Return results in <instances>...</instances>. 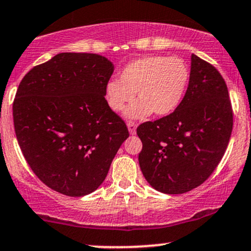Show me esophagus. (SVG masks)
<instances>
[{
  "label": "esophagus",
  "mask_w": 251,
  "mask_h": 251,
  "mask_svg": "<svg viewBox=\"0 0 251 251\" xmlns=\"http://www.w3.org/2000/svg\"><path fill=\"white\" fill-rule=\"evenodd\" d=\"M127 128H128V132L129 134H135V131H137V124L133 123V122H128L127 123Z\"/></svg>",
  "instance_id": "1"
}]
</instances>
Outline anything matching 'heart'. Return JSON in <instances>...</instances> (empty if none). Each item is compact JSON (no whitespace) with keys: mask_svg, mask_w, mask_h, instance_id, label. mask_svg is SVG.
<instances>
[{"mask_svg":"<svg viewBox=\"0 0 251 251\" xmlns=\"http://www.w3.org/2000/svg\"><path fill=\"white\" fill-rule=\"evenodd\" d=\"M189 80V67L180 57H140L124 67L120 79L106 82L105 98L112 111L120 112L137 92L139 100L126 109V117L142 119L152 112L159 117L169 116L180 105Z\"/></svg>","mask_w":251,"mask_h":251,"instance_id":"1","label":"heart"}]
</instances>
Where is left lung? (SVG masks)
Segmentation results:
<instances>
[{"label": "left lung", "instance_id": "left-lung-1", "mask_svg": "<svg viewBox=\"0 0 251 251\" xmlns=\"http://www.w3.org/2000/svg\"><path fill=\"white\" fill-rule=\"evenodd\" d=\"M232 131L227 87L212 65L191 55L189 86L175 112L139 125V165L152 188L168 195L203 184L221 162Z\"/></svg>", "mask_w": 251, "mask_h": 251}]
</instances>
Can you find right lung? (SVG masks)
I'll return each mask as SVG.
<instances>
[{
    "mask_svg": "<svg viewBox=\"0 0 251 251\" xmlns=\"http://www.w3.org/2000/svg\"><path fill=\"white\" fill-rule=\"evenodd\" d=\"M113 71L98 54L60 53L20 82L13 103L17 142L34 174L60 194L96 191L128 138L105 99Z\"/></svg>",
    "mask_w": 251,
    "mask_h": 251,
    "instance_id": "add662e5",
    "label": "right lung"
}]
</instances>
